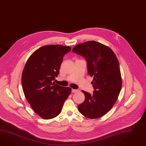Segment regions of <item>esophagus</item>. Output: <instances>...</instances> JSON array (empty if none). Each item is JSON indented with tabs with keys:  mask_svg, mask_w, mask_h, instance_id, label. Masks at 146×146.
<instances>
[{
	"mask_svg": "<svg viewBox=\"0 0 146 146\" xmlns=\"http://www.w3.org/2000/svg\"><path fill=\"white\" fill-rule=\"evenodd\" d=\"M78 90H76V89H72V92L73 93L76 92Z\"/></svg>",
	"mask_w": 146,
	"mask_h": 146,
	"instance_id": "34e87169",
	"label": "esophagus"
}]
</instances>
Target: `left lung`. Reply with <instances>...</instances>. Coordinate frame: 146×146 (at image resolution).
<instances>
[{"label": "left lung", "mask_w": 146, "mask_h": 146, "mask_svg": "<svg viewBox=\"0 0 146 146\" xmlns=\"http://www.w3.org/2000/svg\"><path fill=\"white\" fill-rule=\"evenodd\" d=\"M72 51L84 57L88 73L93 77V94L82 90L86 99L78 106V111L89 119L102 117L113 106L121 91L117 57L110 48L93 40L78 44Z\"/></svg>", "instance_id": "1"}]
</instances>
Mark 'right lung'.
Returning a JSON list of instances; mask_svg holds the SVG:
<instances>
[{
    "label": "right lung",
    "instance_id": "add662e5",
    "mask_svg": "<svg viewBox=\"0 0 146 146\" xmlns=\"http://www.w3.org/2000/svg\"><path fill=\"white\" fill-rule=\"evenodd\" d=\"M71 47L60 45L41 47L29 57L23 70L21 85L25 98L33 110L44 119L60 113L71 92L69 87L53 82L60 73L64 55Z\"/></svg>",
    "mask_w": 146,
    "mask_h": 146
}]
</instances>
